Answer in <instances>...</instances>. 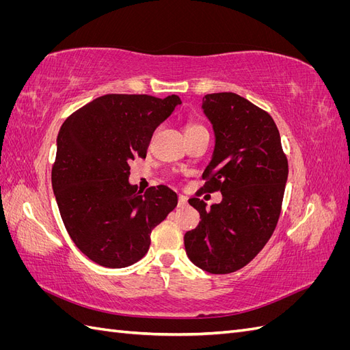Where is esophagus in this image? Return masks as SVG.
Listing matches in <instances>:
<instances>
[{"instance_id":"34e87169","label":"esophagus","mask_w":350,"mask_h":350,"mask_svg":"<svg viewBox=\"0 0 350 350\" xmlns=\"http://www.w3.org/2000/svg\"><path fill=\"white\" fill-rule=\"evenodd\" d=\"M187 206V197L185 196H179L178 197V207L184 208Z\"/></svg>"}]
</instances>
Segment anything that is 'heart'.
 I'll use <instances>...</instances> for the list:
<instances>
[{"label": "heart", "mask_w": 350, "mask_h": 350, "mask_svg": "<svg viewBox=\"0 0 350 350\" xmlns=\"http://www.w3.org/2000/svg\"><path fill=\"white\" fill-rule=\"evenodd\" d=\"M200 131H206V129L203 125H200L197 122L188 124L187 129H185V134H194V133H200Z\"/></svg>", "instance_id": "b5f03b06"}]
</instances>
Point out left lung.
Returning <instances> with one entry per match:
<instances>
[{
	"mask_svg": "<svg viewBox=\"0 0 350 350\" xmlns=\"http://www.w3.org/2000/svg\"><path fill=\"white\" fill-rule=\"evenodd\" d=\"M213 126L215 150L204 191L221 193L219 204L188 201L200 224L184 237L188 258L211 274L242 269L264 248L280 216L288 159L271 116L237 93L206 94L201 103Z\"/></svg>",
	"mask_w": 350,
	"mask_h": 350,
	"instance_id": "1",
	"label": "left lung"
}]
</instances>
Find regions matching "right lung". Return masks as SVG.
<instances>
[{
    "mask_svg": "<svg viewBox=\"0 0 350 350\" xmlns=\"http://www.w3.org/2000/svg\"><path fill=\"white\" fill-rule=\"evenodd\" d=\"M181 103L176 94H105L61 125L52 189L70 238L99 266L122 269L143 258L152 230L176 207L166 185L142 194L130 184L129 163L146 157L154 130Z\"/></svg>",
    "mask_w": 350,
    "mask_h": 350,
    "instance_id": "add662e5",
    "label": "right lung"
}]
</instances>
